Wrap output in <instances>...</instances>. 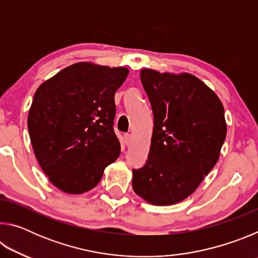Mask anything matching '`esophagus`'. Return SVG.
<instances>
[{
	"label": "esophagus",
	"mask_w": 258,
	"mask_h": 258,
	"mask_svg": "<svg viewBox=\"0 0 258 258\" xmlns=\"http://www.w3.org/2000/svg\"><path fill=\"white\" fill-rule=\"evenodd\" d=\"M124 142L126 146H130L131 142H132V135L131 134H125L124 135Z\"/></svg>",
	"instance_id": "obj_1"
}]
</instances>
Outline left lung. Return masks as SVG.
<instances>
[{"instance_id":"obj_1","label":"left lung","mask_w":258,"mask_h":258,"mask_svg":"<svg viewBox=\"0 0 258 258\" xmlns=\"http://www.w3.org/2000/svg\"><path fill=\"white\" fill-rule=\"evenodd\" d=\"M140 77L154 132L146 164L133 169V190L148 203L168 206L189 197L217 163L226 137L224 108L190 74L142 69Z\"/></svg>"}]
</instances>
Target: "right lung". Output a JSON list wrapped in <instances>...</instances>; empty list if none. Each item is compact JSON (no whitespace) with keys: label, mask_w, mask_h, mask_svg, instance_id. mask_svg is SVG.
<instances>
[{"label":"right lung","mask_w":258,"mask_h":258,"mask_svg":"<svg viewBox=\"0 0 258 258\" xmlns=\"http://www.w3.org/2000/svg\"><path fill=\"white\" fill-rule=\"evenodd\" d=\"M127 75L124 67L78 62L35 92L28 113L30 142L43 172L61 191L93 189L118 158L115 92Z\"/></svg>","instance_id":"right-lung-1"}]
</instances>
